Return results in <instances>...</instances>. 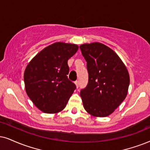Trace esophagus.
Segmentation results:
<instances>
[{
	"label": "esophagus",
	"instance_id": "obj_1",
	"mask_svg": "<svg viewBox=\"0 0 150 150\" xmlns=\"http://www.w3.org/2000/svg\"><path fill=\"white\" fill-rule=\"evenodd\" d=\"M75 84H76L77 88H78V87H79V81H77V80L75 81Z\"/></svg>",
	"mask_w": 150,
	"mask_h": 150
}]
</instances>
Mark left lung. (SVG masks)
<instances>
[{"instance_id": "1", "label": "left lung", "mask_w": 150, "mask_h": 150, "mask_svg": "<svg viewBox=\"0 0 150 150\" xmlns=\"http://www.w3.org/2000/svg\"><path fill=\"white\" fill-rule=\"evenodd\" d=\"M86 62L87 86L80 96L86 111L96 117H106L125 99L129 85L126 66L113 50L100 43L79 46Z\"/></svg>"}]
</instances>
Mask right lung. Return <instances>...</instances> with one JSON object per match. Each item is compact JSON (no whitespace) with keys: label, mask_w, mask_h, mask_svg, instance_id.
Returning a JSON list of instances; mask_svg holds the SVG:
<instances>
[{"label":"right lung","mask_w":150,"mask_h":150,"mask_svg":"<svg viewBox=\"0 0 150 150\" xmlns=\"http://www.w3.org/2000/svg\"><path fill=\"white\" fill-rule=\"evenodd\" d=\"M77 50L75 44L54 43L38 53L26 67V93L36 107L44 113L62 111L76 88L67 75L68 60Z\"/></svg>","instance_id":"obj_1"}]
</instances>
